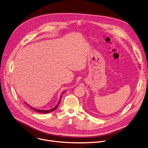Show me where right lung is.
Here are the masks:
<instances>
[{
	"instance_id": "1",
	"label": "right lung",
	"mask_w": 148,
	"mask_h": 148,
	"mask_svg": "<svg viewBox=\"0 0 148 148\" xmlns=\"http://www.w3.org/2000/svg\"><path fill=\"white\" fill-rule=\"evenodd\" d=\"M65 91H64L63 92V94L64 92ZM62 95H61V97H60V100H59V101H58V103H57V105L54 108H53V109H50V110H42V109H36V108H33V107H32L31 106H29V105H27V106H29V108H30L32 109H33V110H34V111H36V112H39V113H43V114H48V113H49V112H53V111H54V110H56L57 108V107L58 106V105H59V104H60V101H61V99H62ZM25 104H27V103H25V102H24Z\"/></svg>"
}]
</instances>
